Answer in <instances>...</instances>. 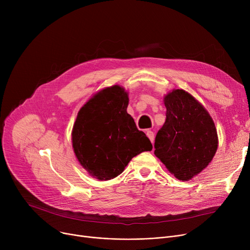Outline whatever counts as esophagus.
<instances>
[{"label":"esophagus","mask_w":250,"mask_h":250,"mask_svg":"<svg viewBox=\"0 0 250 250\" xmlns=\"http://www.w3.org/2000/svg\"><path fill=\"white\" fill-rule=\"evenodd\" d=\"M146 134H147V136H148V138L150 139V141L152 142V144L154 143V138H155V136H154V133L152 132V130H147V132H146Z\"/></svg>","instance_id":"esophagus-1"}]
</instances>
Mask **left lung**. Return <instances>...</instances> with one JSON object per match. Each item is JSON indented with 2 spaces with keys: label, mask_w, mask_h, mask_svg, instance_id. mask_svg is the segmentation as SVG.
<instances>
[{
  "label": "left lung",
  "mask_w": 250,
  "mask_h": 250,
  "mask_svg": "<svg viewBox=\"0 0 250 250\" xmlns=\"http://www.w3.org/2000/svg\"><path fill=\"white\" fill-rule=\"evenodd\" d=\"M166 120L155 138V155L179 180H188L212 161L218 148L215 124L203 105L182 89L164 98Z\"/></svg>",
  "instance_id": "1"
}]
</instances>
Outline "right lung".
<instances>
[{
	"mask_svg": "<svg viewBox=\"0 0 250 250\" xmlns=\"http://www.w3.org/2000/svg\"><path fill=\"white\" fill-rule=\"evenodd\" d=\"M127 104L125 89L114 85L98 92L78 113L72 133L74 152L99 180L120 175L135 156L153 148L126 112Z\"/></svg>",
	"mask_w": 250,
	"mask_h": 250,
	"instance_id": "right-lung-1",
	"label": "right lung"
}]
</instances>
